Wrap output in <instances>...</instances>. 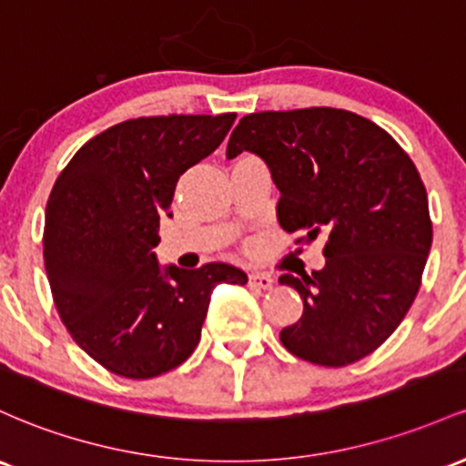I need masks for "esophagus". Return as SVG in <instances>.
I'll return each instance as SVG.
<instances>
[{
    "label": "esophagus",
    "instance_id": "esophagus-1",
    "mask_svg": "<svg viewBox=\"0 0 466 466\" xmlns=\"http://www.w3.org/2000/svg\"><path fill=\"white\" fill-rule=\"evenodd\" d=\"M249 285H254V288H258V289H272L274 280L269 274L254 272V274H249Z\"/></svg>",
    "mask_w": 466,
    "mask_h": 466
}]
</instances>
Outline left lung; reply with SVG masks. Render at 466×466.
Here are the masks:
<instances>
[{
  "mask_svg": "<svg viewBox=\"0 0 466 466\" xmlns=\"http://www.w3.org/2000/svg\"><path fill=\"white\" fill-rule=\"evenodd\" d=\"M268 163L285 232L325 237V268L296 279L303 316L280 331L289 354L345 367L393 334L420 289L431 249L427 190L390 132L339 108L254 112L228 141V158Z\"/></svg>",
  "mask_w": 466,
  "mask_h": 466,
  "instance_id": "1",
  "label": "left lung"
}]
</instances>
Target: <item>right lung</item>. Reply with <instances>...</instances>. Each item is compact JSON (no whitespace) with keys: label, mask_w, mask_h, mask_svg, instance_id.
<instances>
[{"label":"right lung","mask_w":466,"mask_h":466,"mask_svg":"<svg viewBox=\"0 0 466 466\" xmlns=\"http://www.w3.org/2000/svg\"><path fill=\"white\" fill-rule=\"evenodd\" d=\"M237 115L139 116L104 130L61 170L46 206L44 265L73 340L116 376L175 370L201 340L218 283L245 285L228 263L161 268L158 221L178 177L212 155Z\"/></svg>","instance_id":"right-lung-1"}]
</instances>
